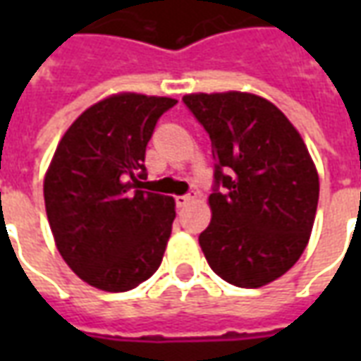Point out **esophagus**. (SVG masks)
Returning a JSON list of instances; mask_svg holds the SVG:
<instances>
[{
	"label": "esophagus",
	"instance_id": "obj_1",
	"mask_svg": "<svg viewBox=\"0 0 361 361\" xmlns=\"http://www.w3.org/2000/svg\"><path fill=\"white\" fill-rule=\"evenodd\" d=\"M193 199H195V193H188V195H180V197H176V204H178V207H185V204H189L191 203V201H193Z\"/></svg>",
	"mask_w": 361,
	"mask_h": 361
}]
</instances>
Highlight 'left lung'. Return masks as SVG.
Masks as SVG:
<instances>
[{
	"label": "left lung",
	"instance_id": "8db88e82",
	"mask_svg": "<svg viewBox=\"0 0 361 361\" xmlns=\"http://www.w3.org/2000/svg\"><path fill=\"white\" fill-rule=\"evenodd\" d=\"M211 137L212 220L199 235L209 265L240 288L282 276L307 245L319 178L305 142L282 111L247 92L188 94Z\"/></svg>",
	"mask_w": 361,
	"mask_h": 361
}]
</instances>
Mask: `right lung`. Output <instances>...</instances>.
<instances>
[{
    "label": "right lung",
    "instance_id": "right-lung-1",
    "mask_svg": "<svg viewBox=\"0 0 361 361\" xmlns=\"http://www.w3.org/2000/svg\"><path fill=\"white\" fill-rule=\"evenodd\" d=\"M178 100L116 94L75 119L44 180L61 257L90 286L127 292L150 279L172 234V197L145 191V152L160 116Z\"/></svg>",
    "mask_w": 361,
    "mask_h": 361
}]
</instances>
